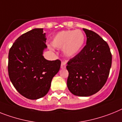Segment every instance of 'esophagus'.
I'll return each instance as SVG.
<instances>
[{"label": "esophagus", "instance_id": "34e87169", "mask_svg": "<svg viewBox=\"0 0 122 122\" xmlns=\"http://www.w3.org/2000/svg\"><path fill=\"white\" fill-rule=\"evenodd\" d=\"M66 65V62L65 61H62V63H61V68L63 69V68H65Z\"/></svg>", "mask_w": 122, "mask_h": 122}]
</instances>
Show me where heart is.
Listing matches in <instances>:
<instances>
[{"mask_svg": "<svg viewBox=\"0 0 122 122\" xmlns=\"http://www.w3.org/2000/svg\"><path fill=\"white\" fill-rule=\"evenodd\" d=\"M85 41V35L80 30H65L55 35L51 43L56 48H63L66 56L73 57L81 51Z\"/></svg>", "mask_w": 122, "mask_h": 122, "instance_id": "b5f03b06", "label": "heart"}]
</instances>
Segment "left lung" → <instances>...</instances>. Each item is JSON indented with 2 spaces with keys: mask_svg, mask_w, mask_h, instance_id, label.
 <instances>
[{
  "mask_svg": "<svg viewBox=\"0 0 122 122\" xmlns=\"http://www.w3.org/2000/svg\"><path fill=\"white\" fill-rule=\"evenodd\" d=\"M86 44L67 63V87L78 96H89L98 92L107 80L112 65L108 44L94 31L83 28Z\"/></svg>",
  "mask_w": 122,
  "mask_h": 122,
  "instance_id": "8db88e82",
  "label": "left lung"
}]
</instances>
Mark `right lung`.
Returning <instances> with one entry per match:
<instances>
[{
    "label": "right lung",
    "mask_w": 122,
    "mask_h": 122,
    "mask_svg": "<svg viewBox=\"0 0 122 122\" xmlns=\"http://www.w3.org/2000/svg\"><path fill=\"white\" fill-rule=\"evenodd\" d=\"M46 33L35 28L20 36L9 53L8 71L11 82L23 96L37 99L47 94L61 62L47 60L42 56L47 48Z\"/></svg>",
    "instance_id": "1"
}]
</instances>
